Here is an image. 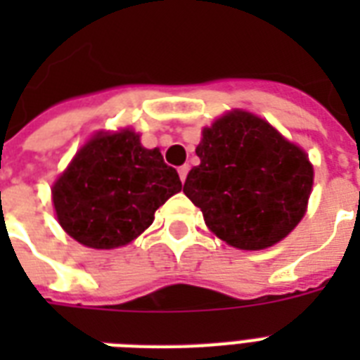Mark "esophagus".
<instances>
[{
  "label": "esophagus",
  "mask_w": 360,
  "mask_h": 360,
  "mask_svg": "<svg viewBox=\"0 0 360 360\" xmlns=\"http://www.w3.org/2000/svg\"><path fill=\"white\" fill-rule=\"evenodd\" d=\"M188 164H183V166H179V169H177V172H179V177H181V181H183V183H185V179H186V175H188Z\"/></svg>",
  "instance_id": "esophagus-1"
}]
</instances>
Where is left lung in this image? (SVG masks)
Masks as SVG:
<instances>
[{"instance_id": "8db88e82", "label": "left lung", "mask_w": 360, "mask_h": 360, "mask_svg": "<svg viewBox=\"0 0 360 360\" xmlns=\"http://www.w3.org/2000/svg\"><path fill=\"white\" fill-rule=\"evenodd\" d=\"M196 155L200 166L188 172L183 192L228 245L262 250L301 222L312 164L267 121L240 110L222 115L203 129Z\"/></svg>"}]
</instances>
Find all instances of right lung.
I'll use <instances>...</instances> for the list:
<instances>
[{"instance_id":"obj_1","label":"right lung","mask_w":360,"mask_h":360,"mask_svg":"<svg viewBox=\"0 0 360 360\" xmlns=\"http://www.w3.org/2000/svg\"><path fill=\"white\" fill-rule=\"evenodd\" d=\"M179 191V175L160 151L121 130L87 141L56 181L52 198L59 224L72 239L108 250L140 236Z\"/></svg>"}]
</instances>
